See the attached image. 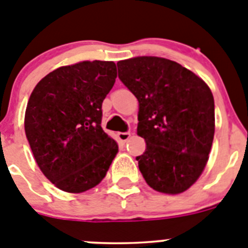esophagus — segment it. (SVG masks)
Segmentation results:
<instances>
[{"label":"esophagus","instance_id":"34e87169","mask_svg":"<svg viewBox=\"0 0 248 248\" xmlns=\"http://www.w3.org/2000/svg\"><path fill=\"white\" fill-rule=\"evenodd\" d=\"M131 137V133L129 132H119L117 133V138H119L120 142H122V143H124L128 138Z\"/></svg>","mask_w":248,"mask_h":248}]
</instances>
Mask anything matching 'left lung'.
<instances>
[{"label": "left lung", "instance_id": "obj_1", "mask_svg": "<svg viewBox=\"0 0 248 248\" xmlns=\"http://www.w3.org/2000/svg\"><path fill=\"white\" fill-rule=\"evenodd\" d=\"M119 78L137 97V135L146 151L136 157L147 184L180 194L202 175L215 133L210 88L180 64L166 58L137 57L117 63Z\"/></svg>", "mask_w": 248, "mask_h": 248}]
</instances>
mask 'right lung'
Wrapping results in <instances>:
<instances>
[{"mask_svg": "<svg viewBox=\"0 0 248 248\" xmlns=\"http://www.w3.org/2000/svg\"><path fill=\"white\" fill-rule=\"evenodd\" d=\"M113 62H81L49 73L31 93L24 131L42 173L60 190L82 193L105 178L119 152L101 127Z\"/></svg>", "mask_w": 248, "mask_h": 248, "instance_id": "right-lung-1", "label": "right lung"}]
</instances>
